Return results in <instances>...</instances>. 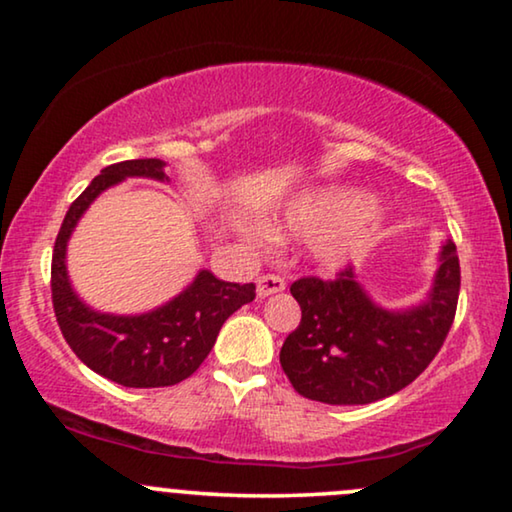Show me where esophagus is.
I'll use <instances>...</instances> for the list:
<instances>
[{
	"instance_id": "esophagus-1",
	"label": "esophagus",
	"mask_w": 512,
	"mask_h": 512,
	"mask_svg": "<svg viewBox=\"0 0 512 512\" xmlns=\"http://www.w3.org/2000/svg\"><path fill=\"white\" fill-rule=\"evenodd\" d=\"M286 289V282L279 275H261L256 282L258 298H270L272 293H279Z\"/></svg>"
}]
</instances>
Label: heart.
Returning <instances> with one entry per match:
<instances>
[{
  "mask_svg": "<svg viewBox=\"0 0 512 512\" xmlns=\"http://www.w3.org/2000/svg\"><path fill=\"white\" fill-rule=\"evenodd\" d=\"M387 230V212L361 188H307L286 202L272 233L310 237L307 249L317 268L338 272L366 256Z\"/></svg>",
  "mask_w": 512,
  "mask_h": 512,
  "instance_id": "1",
  "label": "heart"
}]
</instances>
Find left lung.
<instances>
[{
	"label": "left lung",
	"instance_id": "left-lung-1",
	"mask_svg": "<svg viewBox=\"0 0 512 512\" xmlns=\"http://www.w3.org/2000/svg\"><path fill=\"white\" fill-rule=\"evenodd\" d=\"M459 282L452 240L440 242L426 296L408 307L391 310L375 303L352 268L335 282H293L303 319L279 352L293 389L328 405H366L408 387L450 333Z\"/></svg>",
	"mask_w": 512,
	"mask_h": 512
}]
</instances>
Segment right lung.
<instances>
[{"label": "right lung", "instance_id": "1", "mask_svg": "<svg viewBox=\"0 0 512 512\" xmlns=\"http://www.w3.org/2000/svg\"><path fill=\"white\" fill-rule=\"evenodd\" d=\"M165 165L160 158H139L104 167L72 202L53 249V307L69 347L97 375L135 389L172 387L191 377L212 352L230 314L256 298L254 284L223 282L205 268L177 296L142 314L100 312L74 291L67 244L81 216L107 188L125 179L170 181Z\"/></svg>", "mask_w": 512, "mask_h": 512}]
</instances>
